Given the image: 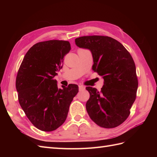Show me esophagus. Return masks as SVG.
<instances>
[{"label": "esophagus", "mask_w": 157, "mask_h": 157, "mask_svg": "<svg viewBox=\"0 0 157 157\" xmlns=\"http://www.w3.org/2000/svg\"><path fill=\"white\" fill-rule=\"evenodd\" d=\"M78 88H79L80 91H82V90H85V86H83V85H79Z\"/></svg>", "instance_id": "1"}]
</instances>
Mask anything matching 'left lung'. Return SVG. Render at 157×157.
Masks as SVG:
<instances>
[{
	"instance_id": "left-lung-1",
	"label": "left lung",
	"mask_w": 157,
	"mask_h": 157,
	"mask_svg": "<svg viewBox=\"0 0 157 157\" xmlns=\"http://www.w3.org/2000/svg\"><path fill=\"white\" fill-rule=\"evenodd\" d=\"M75 44L91 52L92 69L104 80L100 92L86 88L90 93L86 104L89 117L102 128L121 125L130 115L138 87L132 57L121 42L109 36H81L75 39Z\"/></svg>"
}]
</instances>
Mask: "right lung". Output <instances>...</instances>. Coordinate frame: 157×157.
Returning a JSON list of instances; mask_svg holds the SVG:
<instances>
[{"label": "right lung", "mask_w": 157, "mask_h": 157, "mask_svg": "<svg viewBox=\"0 0 157 157\" xmlns=\"http://www.w3.org/2000/svg\"><path fill=\"white\" fill-rule=\"evenodd\" d=\"M70 50L69 41L38 42L28 50L18 70L19 103L32 124L42 131H54L63 124L78 92V86L73 84L58 88L54 79Z\"/></svg>", "instance_id": "1"}]
</instances>
